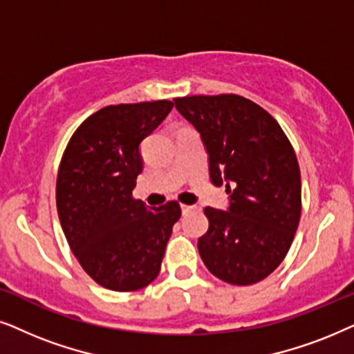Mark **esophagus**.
<instances>
[{"label": "esophagus", "mask_w": 354, "mask_h": 354, "mask_svg": "<svg viewBox=\"0 0 354 354\" xmlns=\"http://www.w3.org/2000/svg\"><path fill=\"white\" fill-rule=\"evenodd\" d=\"M196 207L194 205H187V204H181V210H183V214H187V212H191V210H194Z\"/></svg>", "instance_id": "esophagus-1"}]
</instances>
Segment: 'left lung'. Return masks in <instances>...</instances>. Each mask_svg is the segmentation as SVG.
I'll return each instance as SVG.
<instances>
[{"mask_svg":"<svg viewBox=\"0 0 354 354\" xmlns=\"http://www.w3.org/2000/svg\"><path fill=\"white\" fill-rule=\"evenodd\" d=\"M209 152L210 180L226 183L230 210L205 207L197 248L230 285H254L280 266L301 216V173L290 139L270 113L234 93L174 98Z\"/></svg>","mask_w":354,"mask_h":354,"instance_id":"left-lung-1","label":"left lung"}]
</instances>
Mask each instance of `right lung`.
<instances>
[{"label":"right lung","mask_w":354,"mask_h":354,"mask_svg":"<svg viewBox=\"0 0 354 354\" xmlns=\"http://www.w3.org/2000/svg\"><path fill=\"white\" fill-rule=\"evenodd\" d=\"M171 100L102 108L71 136L56 178V209L71 251L93 281L138 291L157 279L181 207L134 199L140 142L171 111Z\"/></svg>","instance_id":"obj_1"}]
</instances>
